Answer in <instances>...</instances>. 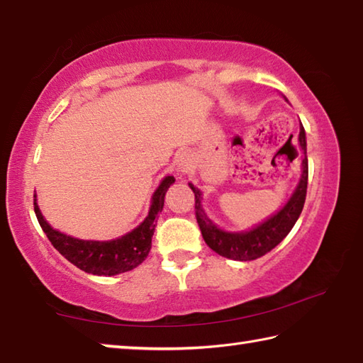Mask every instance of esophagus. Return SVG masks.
Segmentation results:
<instances>
[{
  "label": "esophagus",
  "mask_w": 363,
  "mask_h": 363,
  "mask_svg": "<svg viewBox=\"0 0 363 363\" xmlns=\"http://www.w3.org/2000/svg\"><path fill=\"white\" fill-rule=\"evenodd\" d=\"M179 169H180V172H186L189 169V160L186 158V155H182V157H180Z\"/></svg>",
  "instance_id": "34e87169"
}]
</instances>
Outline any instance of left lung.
<instances>
[{
	"mask_svg": "<svg viewBox=\"0 0 363 363\" xmlns=\"http://www.w3.org/2000/svg\"><path fill=\"white\" fill-rule=\"evenodd\" d=\"M293 136H290V139ZM299 145L302 149V153H304V158H302L301 182L298 184V188H296L294 194L277 214H274V216L269 218L268 220H264L263 224L252 228L250 232L228 233L214 225L201 208V191L189 183V188L194 192V208L197 224L201 227L205 242L208 244V247L213 249L214 252L225 258H232V260H257V258L263 257L264 254H268L269 250L274 249L277 244L290 233L293 225L296 224V220L299 218L302 208H304L307 196L308 160L306 131L302 125L299 130Z\"/></svg>",
	"mask_w": 363,
	"mask_h": 363,
	"instance_id": "1",
	"label": "left lung"
}]
</instances>
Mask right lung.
Masks as SVG:
<instances>
[{
    "label": "right lung",
    "mask_w": 363,
    "mask_h": 363,
    "mask_svg": "<svg viewBox=\"0 0 363 363\" xmlns=\"http://www.w3.org/2000/svg\"><path fill=\"white\" fill-rule=\"evenodd\" d=\"M175 182L174 177H166L153 194L149 216L135 230L113 241H84L56 232L43 219L34 199V211L37 220L45 232L47 238L62 257L75 264L81 271L94 276H116L121 272L135 269L143 263L152 249V236L157 227L160 213L164 206L167 188Z\"/></svg>",
    "instance_id": "right-lung-1"
}]
</instances>
